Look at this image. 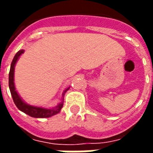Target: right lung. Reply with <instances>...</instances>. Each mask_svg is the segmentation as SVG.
Returning <instances> with one entry per match:
<instances>
[{
  "label": "right lung",
  "mask_w": 153,
  "mask_h": 153,
  "mask_svg": "<svg viewBox=\"0 0 153 153\" xmlns=\"http://www.w3.org/2000/svg\"><path fill=\"white\" fill-rule=\"evenodd\" d=\"M24 53V50H19L15 56L13 57V61L11 62V65H10V74H9V88H10V93L12 96V98L13 100V102L17 106V108H19L20 111L23 112L26 114H27L29 116L32 117H36V118H45V117H50L53 115H56L58 113H60L61 109H62V106H63V102H64V96L66 91L70 89V87L65 88V91H63L62 96V100L61 102L57 104L55 107L53 108H45V107H40V106H35V105H30L25 102L22 100V98L19 94L15 88V84H14V69H15V65H16L17 62L19 61V57Z\"/></svg>",
  "instance_id": "add662e5"
}]
</instances>
